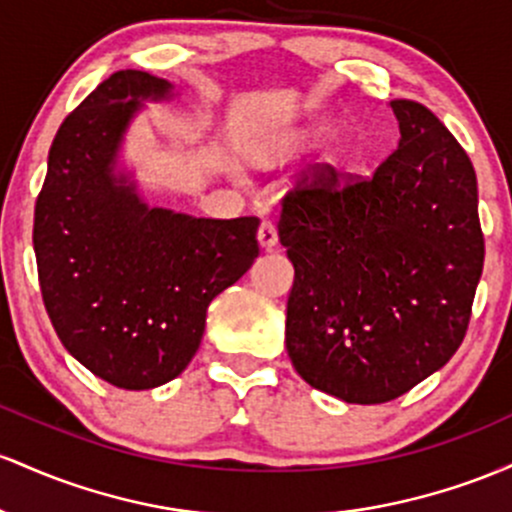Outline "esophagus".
I'll list each match as a JSON object with an SVG mask.
<instances>
[{
    "mask_svg": "<svg viewBox=\"0 0 512 512\" xmlns=\"http://www.w3.org/2000/svg\"><path fill=\"white\" fill-rule=\"evenodd\" d=\"M258 244L263 246V249H273L275 244H278V229L271 220H263L261 227H258Z\"/></svg>",
    "mask_w": 512,
    "mask_h": 512,
    "instance_id": "34e87169",
    "label": "esophagus"
}]
</instances>
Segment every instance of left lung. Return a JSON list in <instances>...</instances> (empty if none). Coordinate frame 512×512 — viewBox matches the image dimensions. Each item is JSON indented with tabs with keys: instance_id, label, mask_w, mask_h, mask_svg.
<instances>
[{
	"instance_id": "obj_1",
	"label": "left lung",
	"mask_w": 512,
	"mask_h": 512,
	"mask_svg": "<svg viewBox=\"0 0 512 512\" xmlns=\"http://www.w3.org/2000/svg\"><path fill=\"white\" fill-rule=\"evenodd\" d=\"M392 111L399 147L370 176L319 164L280 203L295 266L287 355L348 404H384L440 370L484 271L472 159L423 103L394 99Z\"/></svg>"
}]
</instances>
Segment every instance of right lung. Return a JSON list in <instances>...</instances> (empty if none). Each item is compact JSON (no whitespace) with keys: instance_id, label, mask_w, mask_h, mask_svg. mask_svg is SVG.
<instances>
[{"instance_id":"add662e5","label":"right lung","mask_w":512,"mask_h":512,"mask_svg":"<svg viewBox=\"0 0 512 512\" xmlns=\"http://www.w3.org/2000/svg\"><path fill=\"white\" fill-rule=\"evenodd\" d=\"M171 84L113 72L65 118L36 200L33 249L45 312L70 355L120 389L179 377L210 302L258 256V217L205 220L147 208L113 164L142 99Z\"/></svg>"}]
</instances>
